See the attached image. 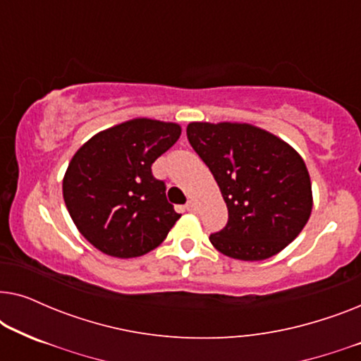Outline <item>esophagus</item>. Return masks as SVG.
I'll list each match as a JSON object with an SVG mask.
<instances>
[{"instance_id":"esophagus-1","label":"esophagus","mask_w":361,"mask_h":361,"mask_svg":"<svg viewBox=\"0 0 361 361\" xmlns=\"http://www.w3.org/2000/svg\"><path fill=\"white\" fill-rule=\"evenodd\" d=\"M185 209L189 210V212H194V210H195V202H194V200H187Z\"/></svg>"}]
</instances>
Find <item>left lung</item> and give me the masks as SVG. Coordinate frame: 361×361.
<instances>
[{
	"label": "left lung",
	"mask_w": 361,
	"mask_h": 361,
	"mask_svg": "<svg viewBox=\"0 0 361 361\" xmlns=\"http://www.w3.org/2000/svg\"><path fill=\"white\" fill-rule=\"evenodd\" d=\"M187 140L228 209L226 225L210 235L220 253L261 261L302 231L312 212V185L302 157L288 142L246 123H189Z\"/></svg>",
	"instance_id": "1"
}]
</instances>
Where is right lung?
I'll return each mask as SVG.
<instances>
[{"mask_svg": "<svg viewBox=\"0 0 361 361\" xmlns=\"http://www.w3.org/2000/svg\"><path fill=\"white\" fill-rule=\"evenodd\" d=\"M179 136L176 123L136 118L98 133L73 154L63 200L78 231L102 253H149L180 219L151 171Z\"/></svg>", "mask_w": 361, "mask_h": 361, "instance_id": "obj_1", "label": "right lung"}]
</instances>
